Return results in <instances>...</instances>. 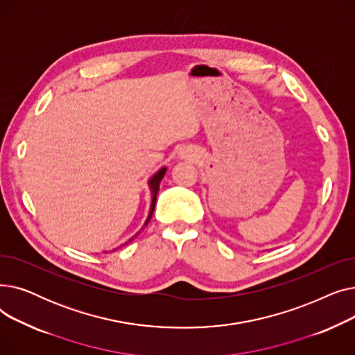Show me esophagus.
<instances>
[{"label": "esophagus", "mask_w": 355, "mask_h": 355, "mask_svg": "<svg viewBox=\"0 0 355 355\" xmlns=\"http://www.w3.org/2000/svg\"><path fill=\"white\" fill-rule=\"evenodd\" d=\"M182 158H185V154H182Z\"/></svg>", "instance_id": "obj_1"}]
</instances>
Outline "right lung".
I'll return each instance as SVG.
<instances>
[{"mask_svg":"<svg viewBox=\"0 0 355 355\" xmlns=\"http://www.w3.org/2000/svg\"><path fill=\"white\" fill-rule=\"evenodd\" d=\"M165 171H166V168L162 166L161 170H159L158 173H155L151 178H149V181H148L149 189H151V193H153V200H151V209H149V214H148V218H146V221H145L144 227L148 225L149 220H151V217H153V213H154V209H155V202H157L158 190H159V182H161L162 177L165 175ZM144 227H142V229H144ZM130 240H132V239H130ZM130 240H129V241H130Z\"/></svg>","mask_w":355,"mask_h":355,"instance_id":"obj_1","label":"right lung"}]
</instances>
